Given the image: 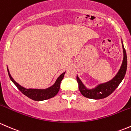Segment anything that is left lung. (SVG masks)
Returning a JSON list of instances; mask_svg holds the SVG:
<instances>
[{"instance_id": "8db88e82", "label": "left lung", "mask_w": 131, "mask_h": 131, "mask_svg": "<svg viewBox=\"0 0 131 131\" xmlns=\"http://www.w3.org/2000/svg\"><path fill=\"white\" fill-rule=\"evenodd\" d=\"M122 48H123L124 57L122 60V65H121L120 69L118 70L113 79L106 83H102L98 84L95 88L92 89H88L83 84L77 75V81L78 83L79 91L84 97L91 99L99 100L105 98L112 93L116 88L118 87L120 83L122 82L126 75L127 71V55L126 50L124 47L123 42L122 40Z\"/></svg>"}]
</instances>
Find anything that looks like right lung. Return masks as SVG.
Listing matches in <instances>:
<instances>
[{
	"label": "right lung",
	"mask_w": 131,
	"mask_h": 131,
	"mask_svg": "<svg viewBox=\"0 0 131 131\" xmlns=\"http://www.w3.org/2000/svg\"><path fill=\"white\" fill-rule=\"evenodd\" d=\"M8 74H9V78H10V80L13 81L15 85L17 86V88L19 90V91L22 93L23 94L28 96V98H31V99L35 101H43L45 100H48L49 98L54 97L59 92V90H60V83H61L62 80L64 78V74H65L66 72H63L62 74H60L59 76V78L57 79V80L55 82L54 84L50 87L46 89H32L29 88L26 89L25 88L21 86L18 83H16L14 81V79L12 78L10 75V72H9V69L7 68Z\"/></svg>",
	"instance_id": "obj_1"
}]
</instances>
